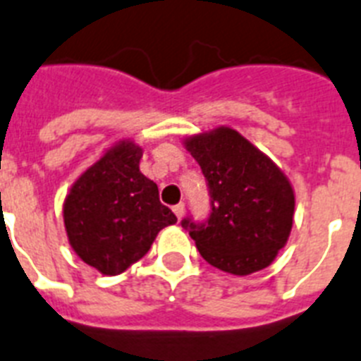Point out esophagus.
<instances>
[{
	"label": "esophagus",
	"mask_w": 361,
	"mask_h": 361,
	"mask_svg": "<svg viewBox=\"0 0 361 361\" xmlns=\"http://www.w3.org/2000/svg\"><path fill=\"white\" fill-rule=\"evenodd\" d=\"M172 211H174V214H176L178 219H181L185 214V203H178V205H174L172 207Z\"/></svg>",
	"instance_id": "1"
}]
</instances>
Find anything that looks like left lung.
I'll list each match as a JSON object with an SVG mask.
<instances>
[{"label":"left lung","mask_w":361,"mask_h":361,"mask_svg":"<svg viewBox=\"0 0 361 361\" xmlns=\"http://www.w3.org/2000/svg\"><path fill=\"white\" fill-rule=\"evenodd\" d=\"M211 196L205 221L185 218L207 263L236 276L269 267L289 240L294 190L272 159L234 128L219 127L185 140Z\"/></svg>","instance_id":"1"}]
</instances>
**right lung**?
Listing matches in <instances>:
<instances>
[{"mask_svg": "<svg viewBox=\"0 0 361 361\" xmlns=\"http://www.w3.org/2000/svg\"><path fill=\"white\" fill-rule=\"evenodd\" d=\"M143 150L120 142L87 169L63 203L71 247L87 265L116 276L149 252L178 218L159 202L158 185L140 172Z\"/></svg>", "mask_w": 361, "mask_h": 361, "instance_id": "1", "label": "right lung"}]
</instances>
